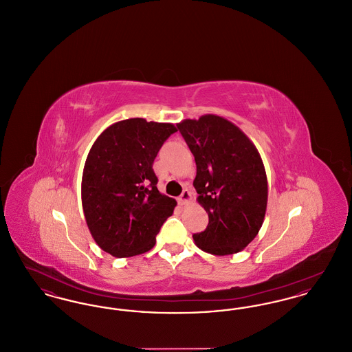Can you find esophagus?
I'll return each instance as SVG.
<instances>
[{"label":"esophagus","instance_id":"obj_1","mask_svg":"<svg viewBox=\"0 0 352 352\" xmlns=\"http://www.w3.org/2000/svg\"><path fill=\"white\" fill-rule=\"evenodd\" d=\"M192 201V197H191V192L188 190H184V192L181 194V197L178 198L179 204H188L190 201Z\"/></svg>","mask_w":352,"mask_h":352}]
</instances>
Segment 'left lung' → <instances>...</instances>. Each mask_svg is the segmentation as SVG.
I'll use <instances>...</instances> for the list:
<instances>
[{
	"label": "left lung",
	"instance_id": "1",
	"mask_svg": "<svg viewBox=\"0 0 352 352\" xmlns=\"http://www.w3.org/2000/svg\"><path fill=\"white\" fill-rule=\"evenodd\" d=\"M194 154L197 201L208 226L195 234L201 251L226 256L243 251L257 236L267 212L268 179L261 155L239 126L217 115L177 124Z\"/></svg>",
	"mask_w": 352,
	"mask_h": 352
}]
</instances>
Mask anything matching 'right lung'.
Returning a JSON list of instances; mask_svg holds the SVG:
<instances>
[{
    "mask_svg": "<svg viewBox=\"0 0 352 352\" xmlns=\"http://www.w3.org/2000/svg\"><path fill=\"white\" fill-rule=\"evenodd\" d=\"M177 128L128 118L96 138L84 164L82 204L88 230L102 251L132 257L151 251L177 201L161 194L153 162Z\"/></svg>",
    "mask_w": 352,
    "mask_h": 352,
    "instance_id": "add662e5",
    "label": "right lung"
}]
</instances>
